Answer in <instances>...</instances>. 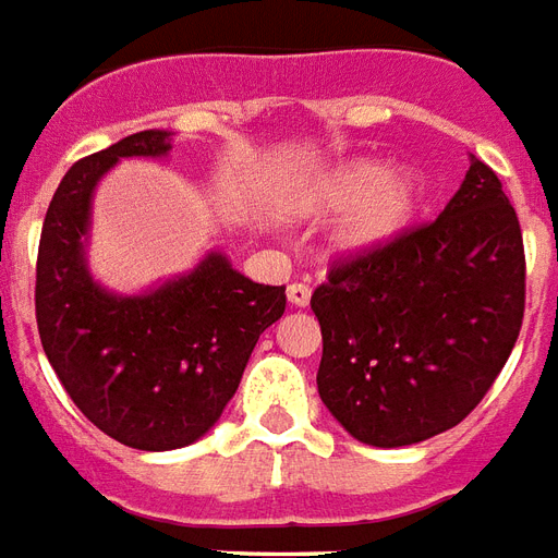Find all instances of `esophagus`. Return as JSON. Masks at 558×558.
Segmentation results:
<instances>
[{
	"instance_id": "1",
	"label": "esophagus",
	"mask_w": 558,
	"mask_h": 558,
	"mask_svg": "<svg viewBox=\"0 0 558 558\" xmlns=\"http://www.w3.org/2000/svg\"><path fill=\"white\" fill-rule=\"evenodd\" d=\"M287 299L292 307H307L311 304V287L307 283H290L287 287Z\"/></svg>"
}]
</instances>
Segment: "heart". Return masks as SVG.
<instances>
[{
	"mask_svg": "<svg viewBox=\"0 0 558 558\" xmlns=\"http://www.w3.org/2000/svg\"><path fill=\"white\" fill-rule=\"evenodd\" d=\"M331 230L340 257H373L405 233L420 206V185L405 171H390L378 159H352L322 171L295 195L301 213L322 216L341 209Z\"/></svg>",
	"mask_w": 558,
	"mask_h": 558,
	"instance_id": "b5f03b06",
	"label": "heart"
}]
</instances>
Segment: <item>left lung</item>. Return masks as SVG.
<instances>
[{"label": "left lung", "mask_w": 558, "mask_h": 558, "mask_svg": "<svg viewBox=\"0 0 558 558\" xmlns=\"http://www.w3.org/2000/svg\"><path fill=\"white\" fill-rule=\"evenodd\" d=\"M523 295L518 213L473 156L432 225L333 266L313 292L322 402L354 440L381 449L458 426L509 361Z\"/></svg>", "instance_id": "obj_1"}]
</instances>
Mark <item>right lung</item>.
Segmentation results:
<instances>
[{"label":"right lung","instance_id":"add662e5","mask_svg":"<svg viewBox=\"0 0 558 558\" xmlns=\"http://www.w3.org/2000/svg\"><path fill=\"white\" fill-rule=\"evenodd\" d=\"M174 132L144 130L70 168L37 247V331L70 399L118 444L165 452L195 444L236 393L259 333L283 316V287L239 275L206 251L185 275L114 292L90 275L94 192L121 159H165Z\"/></svg>","mask_w":558,"mask_h":558}]
</instances>
